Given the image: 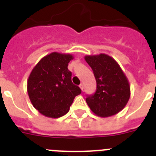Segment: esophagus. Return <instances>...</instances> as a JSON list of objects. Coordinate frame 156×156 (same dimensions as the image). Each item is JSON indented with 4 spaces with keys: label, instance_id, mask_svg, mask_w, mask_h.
<instances>
[{
    "label": "esophagus",
    "instance_id": "1",
    "mask_svg": "<svg viewBox=\"0 0 156 156\" xmlns=\"http://www.w3.org/2000/svg\"><path fill=\"white\" fill-rule=\"evenodd\" d=\"M80 88L81 90H83V83H80Z\"/></svg>",
    "mask_w": 156,
    "mask_h": 156
}]
</instances>
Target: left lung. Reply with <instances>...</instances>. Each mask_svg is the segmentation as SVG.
<instances>
[{
    "mask_svg": "<svg viewBox=\"0 0 156 156\" xmlns=\"http://www.w3.org/2000/svg\"><path fill=\"white\" fill-rule=\"evenodd\" d=\"M85 61L94 75L97 89L87 95L90 110L100 117L115 115L124 108L130 96V87L126 75L115 59L105 54L86 55Z\"/></svg>",
    "mask_w": 156,
    "mask_h": 156,
    "instance_id": "left-lung-1",
    "label": "left lung"
}]
</instances>
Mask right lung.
<instances>
[{"mask_svg": "<svg viewBox=\"0 0 156 156\" xmlns=\"http://www.w3.org/2000/svg\"><path fill=\"white\" fill-rule=\"evenodd\" d=\"M73 56L52 52L41 59L27 81V92L32 105L40 113L58 118L69 111L80 88L72 83L68 65Z\"/></svg>", "mask_w": 156, "mask_h": 156, "instance_id": "1", "label": "right lung"}]
</instances>
